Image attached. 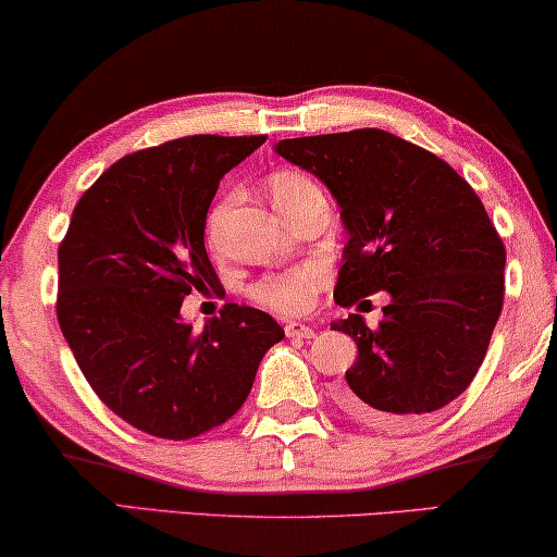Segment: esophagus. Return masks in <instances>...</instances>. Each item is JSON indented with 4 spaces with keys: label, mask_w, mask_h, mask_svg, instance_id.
Here are the masks:
<instances>
[{
    "label": "esophagus",
    "mask_w": 557,
    "mask_h": 557,
    "mask_svg": "<svg viewBox=\"0 0 557 557\" xmlns=\"http://www.w3.org/2000/svg\"><path fill=\"white\" fill-rule=\"evenodd\" d=\"M284 332H286V337H299V339H311L314 337V330H311V326H307V324H301V322H286L284 324Z\"/></svg>",
    "instance_id": "1"
}]
</instances>
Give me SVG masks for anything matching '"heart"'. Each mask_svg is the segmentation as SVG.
Segmentation results:
<instances>
[{"label": "heart", "instance_id": "b5f03b06", "mask_svg": "<svg viewBox=\"0 0 557 557\" xmlns=\"http://www.w3.org/2000/svg\"><path fill=\"white\" fill-rule=\"evenodd\" d=\"M317 182L304 177L299 172H276L269 180V193L273 205H281L286 200H294L296 195L314 189ZM231 202V197H225L218 208H212L208 218V238L215 240L218 223L223 218V212ZM326 281H330V269L322 261H307L294 265L288 271L265 273L248 288L250 299L261 304V307L278 311V314H304L311 304H314L317 292H322Z\"/></svg>", "mask_w": 557, "mask_h": 557}]
</instances>
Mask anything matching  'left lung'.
<instances>
[{
  "label": "left lung",
  "mask_w": 557,
  "mask_h": 557,
  "mask_svg": "<svg viewBox=\"0 0 557 557\" xmlns=\"http://www.w3.org/2000/svg\"><path fill=\"white\" fill-rule=\"evenodd\" d=\"M276 151L317 174L342 208L339 307L391 294L375 330L360 314L332 324L357 345L342 410L398 429L459 398L505 301V243L479 195L444 159L383 128L284 139Z\"/></svg>",
  "instance_id": "obj_1"
}]
</instances>
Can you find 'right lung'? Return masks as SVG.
<instances>
[{"instance_id":"1","label":"right lung","mask_w":557,"mask_h":557,"mask_svg":"<svg viewBox=\"0 0 557 557\" xmlns=\"http://www.w3.org/2000/svg\"><path fill=\"white\" fill-rule=\"evenodd\" d=\"M265 136H182L121 157L75 205L58 248V322L94 393L149 436L187 441L238 413L276 319L225 304L182 322L193 288H215L205 220L223 174Z\"/></svg>"}]
</instances>
